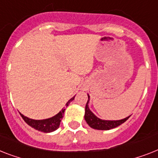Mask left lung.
Segmentation results:
<instances>
[{
  "label": "left lung",
  "instance_id": "obj_1",
  "mask_svg": "<svg viewBox=\"0 0 158 158\" xmlns=\"http://www.w3.org/2000/svg\"><path fill=\"white\" fill-rule=\"evenodd\" d=\"M88 100L85 106V115L84 118L88 125L93 129L97 130H110L113 128L117 127L119 125H121L123 123H125L127 120L130 116L126 118L121 119V120H114V121H110V120H102L101 118H98L88 108V102H89V95H88Z\"/></svg>",
  "mask_w": 158,
  "mask_h": 158
}]
</instances>
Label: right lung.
<instances>
[{
	"label": "right lung",
	"mask_w": 158,
	"mask_h": 158,
	"mask_svg": "<svg viewBox=\"0 0 158 158\" xmlns=\"http://www.w3.org/2000/svg\"><path fill=\"white\" fill-rule=\"evenodd\" d=\"M75 99V97H72L71 99L69 100L68 102L66 103V106H68V105ZM65 110L66 109H62V110L60 111V112L56 114L55 116L50 118L47 119H43V120H35V119L29 118L27 117L24 116L23 114H20V115L22 116V118H23L24 121L26 122V123H27L28 125L33 127L35 130H38L40 131H42V132H52V131H54L59 127L60 126V123L61 121V118H63L64 112H65Z\"/></svg>",
	"instance_id": "obj_1"
}]
</instances>
